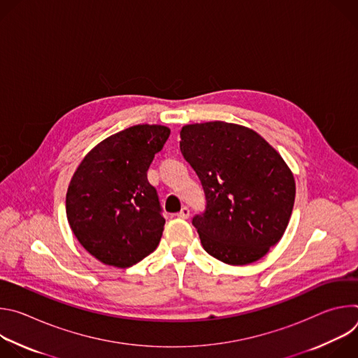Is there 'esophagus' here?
<instances>
[{"mask_svg": "<svg viewBox=\"0 0 358 358\" xmlns=\"http://www.w3.org/2000/svg\"><path fill=\"white\" fill-rule=\"evenodd\" d=\"M177 217L181 218V220H187L189 217V208L188 207H182L181 211L177 214Z\"/></svg>", "mask_w": 358, "mask_h": 358, "instance_id": "esophagus-1", "label": "esophagus"}]
</instances>
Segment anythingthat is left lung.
Instances as JSON below:
<instances>
[{"label":"left lung","mask_w":358,"mask_h":358,"mask_svg":"<svg viewBox=\"0 0 358 358\" xmlns=\"http://www.w3.org/2000/svg\"><path fill=\"white\" fill-rule=\"evenodd\" d=\"M180 137L206 194V210L192 218L203 249L228 265L264 258L294 203V178L279 152L257 131L225 122L184 126Z\"/></svg>","instance_id":"obj_1"}]
</instances>
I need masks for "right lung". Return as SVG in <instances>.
Returning a JSON list of instances; mask_svg holds the SVG:
<instances>
[{"instance_id":"1","label":"right lung","mask_w":358,"mask_h":358,"mask_svg":"<svg viewBox=\"0 0 358 358\" xmlns=\"http://www.w3.org/2000/svg\"><path fill=\"white\" fill-rule=\"evenodd\" d=\"M170 129L138 124L99 143L66 192V217L80 245L101 264L129 268L155 250L166 220L148 167Z\"/></svg>"}]
</instances>
